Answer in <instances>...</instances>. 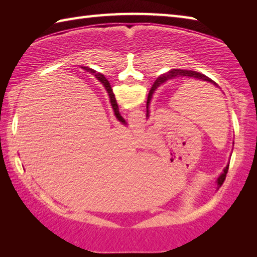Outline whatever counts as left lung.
<instances>
[{
    "mask_svg": "<svg viewBox=\"0 0 257 257\" xmlns=\"http://www.w3.org/2000/svg\"><path fill=\"white\" fill-rule=\"evenodd\" d=\"M179 76H181V77H188V78H194V79H197V80L208 81V82H211V84L217 86L216 82H214L212 79H210V78L206 77L205 75H203V73H199L197 71H193V70H181V69H172V70H170L169 72L164 73V75L159 77L158 79L155 80L153 86H152V88H151L150 93H149V96H147V103H146V110H147L146 112H147V114L146 115H149V104L151 102L152 96H153L154 90L158 88V87L161 84H163V82H165V81L169 80V79H171V78L179 77ZM228 169H229V164L224 168L223 173L219 177V179H217V181H216L217 182V188H220V187L223 185V182L225 180V177H227V173H228Z\"/></svg>",
    "mask_w": 257,
    "mask_h": 257,
    "instance_id": "left-lung-1",
    "label": "left lung"
}]
</instances>
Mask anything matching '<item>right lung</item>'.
I'll return each mask as SVG.
<instances>
[{
	"instance_id": "obj_1",
	"label": "right lung",
	"mask_w": 257,
	"mask_h": 257,
	"mask_svg": "<svg viewBox=\"0 0 257 257\" xmlns=\"http://www.w3.org/2000/svg\"><path fill=\"white\" fill-rule=\"evenodd\" d=\"M84 69H85V70H87V71H89L90 73H93V75H95V77H96L97 79H98L99 81H101L102 84L104 85V87H105V89L107 90V93H108V96H110L111 105H112V107H113V111H114V114H115V116H116V119H118V120L120 121V122L124 123V119L122 118V116H121V114L119 113V106H118V104H116L114 94H113V92H112V88H111L110 82H108V80L106 79L105 77H104V75H102V73H98V72H96V71L93 70V69H90V68L84 67Z\"/></svg>"
}]
</instances>
